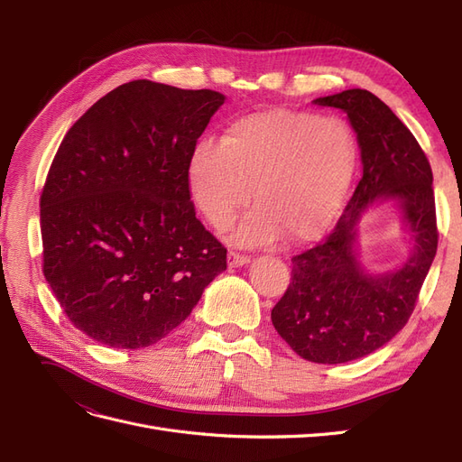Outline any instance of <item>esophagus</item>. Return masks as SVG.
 Returning a JSON list of instances; mask_svg holds the SVG:
<instances>
[{"label":"esophagus","mask_w":462,"mask_h":462,"mask_svg":"<svg viewBox=\"0 0 462 462\" xmlns=\"http://www.w3.org/2000/svg\"><path fill=\"white\" fill-rule=\"evenodd\" d=\"M227 260H229V265H231V268H239V265H245V263H248V262H250V258H248L246 254L235 253V250H231L229 256H227Z\"/></svg>","instance_id":"34e87169"}]
</instances>
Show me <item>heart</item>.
<instances>
[{
    "instance_id": "obj_1",
    "label": "heart",
    "mask_w": 462,
    "mask_h": 462,
    "mask_svg": "<svg viewBox=\"0 0 462 462\" xmlns=\"http://www.w3.org/2000/svg\"><path fill=\"white\" fill-rule=\"evenodd\" d=\"M358 143L341 117L270 109L233 119L190 152L189 185L206 219L229 227L253 199L258 208L236 229L239 245L312 241L335 219L356 173Z\"/></svg>"
}]
</instances>
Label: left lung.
I'll return each instance as SVG.
<instances>
[{"label":"left lung","mask_w":462,"mask_h":462,"mask_svg":"<svg viewBox=\"0 0 462 462\" xmlns=\"http://www.w3.org/2000/svg\"><path fill=\"white\" fill-rule=\"evenodd\" d=\"M343 109L360 146L362 179L333 231L292 256L291 283L272 310L277 333L299 356L341 365L366 356L407 326L438 250L431 167L393 111L368 90L318 97ZM375 199H397L415 241L399 271L370 276L354 254L356 223Z\"/></svg>","instance_id":"1"}]
</instances>
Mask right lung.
I'll use <instances>...</instances> for the list:
<instances>
[{"instance_id":"obj_1","label":"right lung","mask_w":462,"mask_h":462,"mask_svg":"<svg viewBox=\"0 0 462 462\" xmlns=\"http://www.w3.org/2000/svg\"><path fill=\"white\" fill-rule=\"evenodd\" d=\"M223 102L214 90L133 80L65 134L40 197L42 270L90 339L158 343L227 268L189 187L190 152Z\"/></svg>"}]
</instances>
